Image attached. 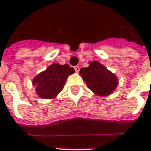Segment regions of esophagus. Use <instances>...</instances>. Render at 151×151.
I'll list each match as a JSON object with an SVG mask.
<instances>
[{
  "mask_svg": "<svg viewBox=\"0 0 151 151\" xmlns=\"http://www.w3.org/2000/svg\"><path fill=\"white\" fill-rule=\"evenodd\" d=\"M74 69H75V71L77 73L79 72V70H80V67H79L78 65H76L74 66Z\"/></svg>",
  "mask_w": 151,
  "mask_h": 151,
  "instance_id": "esophagus-1",
  "label": "esophagus"
}]
</instances>
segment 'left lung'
Wrapping results in <instances>:
<instances>
[{
    "label": "left lung",
    "instance_id": "8db88e82",
    "mask_svg": "<svg viewBox=\"0 0 151 151\" xmlns=\"http://www.w3.org/2000/svg\"><path fill=\"white\" fill-rule=\"evenodd\" d=\"M79 73L88 88L99 95H110L118 84L116 77L97 61L91 62L87 68H82Z\"/></svg>",
    "mask_w": 151,
    "mask_h": 151
}]
</instances>
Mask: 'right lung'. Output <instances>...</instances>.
I'll list each match as a JSON object with an SVG mask.
<instances>
[{"label":"right lung","instance_id":"right-lung-1","mask_svg":"<svg viewBox=\"0 0 151 151\" xmlns=\"http://www.w3.org/2000/svg\"><path fill=\"white\" fill-rule=\"evenodd\" d=\"M74 73L69 65L52 64L33 80L37 95L43 99H52L63 90L68 76Z\"/></svg>","mask_w":151,"mask_h":151}]
</instances>
